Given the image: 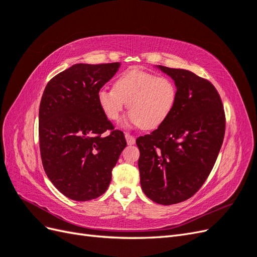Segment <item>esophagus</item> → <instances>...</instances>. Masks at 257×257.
<instances>
[{"label":"esophagus","instance_id":"1","mask_svg":"<svg viewBox=\"0 0 257 257\" xmlns=\"http://www.w3.org/2000/svg\"><path fill=\"white\" fill-rule=\"evenodd\" d=\"M125 138L127 145H134L135 144V137L133 135H131L130 133H125Z\"/></svg>","mask_w":257,"mask_h":257}]
</instances>
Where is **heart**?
Returning <instances> with one entry per match:
<instances>
[{"instance_id":"obj_1","label":"heart","mask_w":257,"mask_h":257,"mask_svg":"<svg viewBox=\"0 0 257 257\" xmlns=\"http://www.w3.org/2000/svg\"><path fill=\"white\" fill-rule=\"evenodd\" d=\"M177 100V87L165 76L132 68L121 74L113 90L103 88L97 92V102L110 121L120 119L127 102L131 123L147 130L157 128L173 112Z\"/></svg>"}]
</instances>
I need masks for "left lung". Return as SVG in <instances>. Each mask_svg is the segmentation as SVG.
<instances>
[{"label":"left lung","instance_id":"1","mask_svg":"<svg viewBox=\"0 0 257 257\" xmlns=\"http://www.w3.org/2000/svg\"><path fill=\"white\" fill-rule=\"evenodd\" d=\"M175 80L177 100L167 120L136 139L144 193L154 203L174 205L195 194L211 173L225 135L219 92L186 69L159 65Z\"/></svg>","mask_w":257,"mask_h":257}]
</instances>
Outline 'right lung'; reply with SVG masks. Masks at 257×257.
<instances>
[{
  "mask_svg": "<svg viewBox=\"0 0 257 257\" xmlns=\"http://www.w3.org/2000/svg\"><path fill=\"white\" fill-rule=\"evenodd\" d=\"M119 66V62L75 64L44 90L38 114L42 163L52 184L71 199L104 194L126 147L123 132L114 128L97 102L98 90Z\"/></svg>",
  "mask_w": 257,
  "mask_h": 257,
  "instance_id": "right-lung-1",
  "label": "right lung"
}]
</instances>
